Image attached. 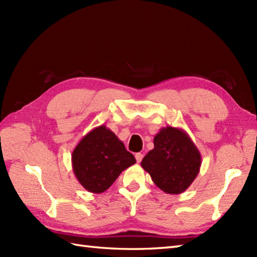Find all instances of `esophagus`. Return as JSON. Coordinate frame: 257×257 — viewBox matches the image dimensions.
<instances>
[{
  "label": "esophagus",
  "mask_w": 257,
  "mask_h": 257,
  "mask_svg": "<svg viewBox=\"0 0 257 257\" xmlns=\"http://www.w3.org/2000/svg\"><path fill=\"white\" fill-rule=\"evenodd\" d=\"M135 158H136V160H137V162H140L141 160H143L144 155H143V154H140V152H137V154L135 155Z\"/></svg>",
  "instance_id": "1"
}]
</instances>
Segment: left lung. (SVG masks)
Wrapping results in <instances>:
<instances>
[{
	"label": "left lung",
	"instance_id": "obj_1",
	"mask_svg": "<svg viewBox=\"0 0 257 257\" xmlns=\"http://www.w3.org/2000/svg\"><path fill=\"white\" fill-rule=\"evenodd\" d=\"M155 148L141 161V167L163 192L180 194L200 172L201 154L184 130L161 128L154 138Z\"/></svg>",
	"mask_w": 257,
	"mask_h": 257
}]
</instances>
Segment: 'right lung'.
Masks as SVG:
<instances>
[{"label":"right lung","mask_w":257,"mask_h":257,"mask_svg":"<svg viewBox=\"0 0 257 257\" xmlns=\"http://www.w3.org/2000/svg\"><path fill=\"white\" fill-rule=\"evenodd\" d=\"M135 163L134 155L103 124L87 134L72 154L75 177L91 193L105 192L120 173Z\"/></svg>","instance_id":"right-lung-1"}]
</instances>
